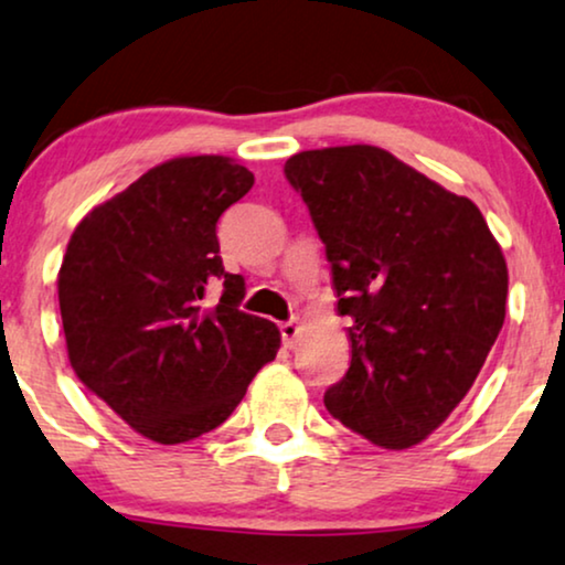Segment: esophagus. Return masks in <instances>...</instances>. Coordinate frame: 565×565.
I'll use <instances>...</instances> for the list:
<instances>
[{"label":"esophagus","mask_w":565,"mask_h":565,"mask_svg":"<svg viewBox=\"0 0 565 565\" xmlns=\"http://www.w3.org/2000/svg\"><path fill=\"white\" fill-rule=\"evenodd\" d=\"M298 321H282L280 324V337H282V345L285 348H292L296 345V337H298Z\"/></svg>","instance_id":"obj_1"}]
</instances>
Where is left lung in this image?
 I'll list each match as a JSON object with an SVG mask.
<instances>
[{"instance_id": "8db88e82", "label": "left lung", "mask_w": 565, "mask_h": 565, "mask_svg": "<svg viewBox=\"0 0 565 565\" xmlns=\"http://www.w3.org/2000/svg\"><path fill=\"white\" fill-rule=\"evenodd\" d=\"M285 179L327 248L337 309L353 319V358L324 392L327 409L384 449L420 444L501 332V246L467 196L371 145L298 152Z\"/></svg>"}]
</instances>
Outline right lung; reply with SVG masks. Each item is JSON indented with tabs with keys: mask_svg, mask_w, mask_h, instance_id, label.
Masks as SVG:
<instances>
[{
	"mask_svg": "<svg viewBox=\"0 0 565 565\" xmlns=\"http://www.w3.org/2000/svg\"><path fill=\"white\" fill-rule=\"evenodd\" d=\"M252 186L231 158H175L70 238L58 269L70 363L150 441L184 444L228 420L280 348L273 321L241 311L244 277L220 259L217 220ZM212 289L221 300L207 307Z\"/></svg>",
	"mask_w": 565,
	"mask_h": 565,
	"instance_id": "obj_1",
	"label": "right lung"
}]
</instances>
